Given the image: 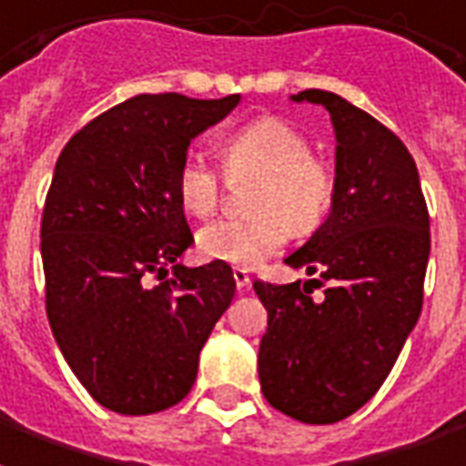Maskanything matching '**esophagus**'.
Segmentation results:
<instances>
[{"instance_id": "34e87169", "label": "esophagus", "mask_w": 466, "mask_h": 466, "mask_svg": "<svg viewBox=\"0 0 466 466\" xmlns=\"http://www.w3.org/2000/svg\"><path fill=\"white\" fill-rule=\"evenodd\" d=\"M232 277H234V284H237V289H247V286L251 284V279H249V271L247 268H234L232 271Z\"/></svg>"}]
</instances>
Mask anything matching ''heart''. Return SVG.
<instances>
[{"label":"heart","mask_w":466,"mask_h":466,"mask_svg":"<svg viewBox=\"0 0 466 466\" xmlns=\"http://www.w3.org/2000/svg\"><path fill=\"white\" fill-rule=\"evenodd\" d=\"M222 163L232 180L257 177L244 219H217L198 234V251L207 261L257 267L286 242L289 232H316L333 207L336 172L313 157L311 140L277 116H264L222 140ZM177 202L189 217L215 215L222 199V177L215 165L187 155L175 175Z\"/></svg>","instance_id":"heart-1"}]
</instances>
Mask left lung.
I'll use <instances>...</instances> for the list:
<instances>
[{
  "mask_svg": "<svg viewBox=\"0 0 466 466\" xmlns=\"http://www.w3.org/2000/svg\"><path fill=\"white\" fill-rule=\"evenodd\" d=\"M330 113L336 198L309 242L286 257L319 274L323 301L254 281L268 313L259 382L271 408L306 425L353 415L380 388L422 311L430 215L417 165L392 130L330 91L291 96Z\"/></svg>",
  "mask_w": 466,
  "mask_h": 466,
  "instance_id": "1",
  "label": "left lung"
}]
</instances>
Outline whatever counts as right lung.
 Instances as JSON below:
<instances>
[{
    "label": "right lung",
    "instance_id": "obj_1",
    "mask_svg": "<svg viewBox=\"0 0 466 466\" xmlns=\"http://www.w3.org/2000/svg\"><path fill=\"white\" fill-rule=\"evenodd\" d=\"M237 103L239 93H143L93 118L58 155L41 217L46 316L68 368L113 412L177 405L232 303L229 264L177 261L192 232L175 175L192 137Z\"/></svg>",
    "mask_w": 466,
    "mask_h": 466
}]
</instances>
